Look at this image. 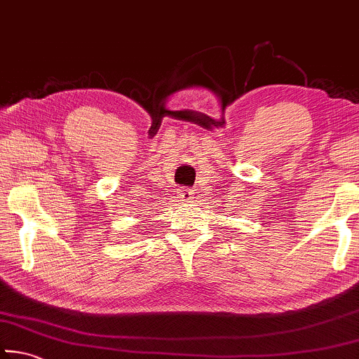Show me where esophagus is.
<instances>
[{
    "instance_id": "34e87169",
    "label": "esophagus",
    "mask_w": 359,
    "mask_h": 359,
    "mask_svg": "<svg viewBox=\"0 0 359 359\" xmlns=\"http://www.w3.org/2000/svg\"><path fill=\"white\" fill-rule=\"evenodd\" d=\"M179 194H180V198L184 199L185 203L187 201H191V199L194 198V191L190 190V188H182V190L179 191Z\"/></svg>"
}]
</instances>
